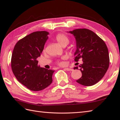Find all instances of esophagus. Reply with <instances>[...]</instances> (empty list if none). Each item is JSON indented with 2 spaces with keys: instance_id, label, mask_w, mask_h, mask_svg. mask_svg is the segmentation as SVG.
<instances>
[{
  "instance_id": "34e87169",
  "label": "esophagus",
  "mask_w": 120,
  "mask_h": 120,
  "mask_svg": "<svg viewBox=\"0 0 120 120\" xmlns=\"http://www.w3.org/2000/svg\"><path fill=\"white\" fill-rule=\"evenodd\" d=\"M65 70L67 71H73V69L70 68H65Z\"/></svg>"
}]
</instances>
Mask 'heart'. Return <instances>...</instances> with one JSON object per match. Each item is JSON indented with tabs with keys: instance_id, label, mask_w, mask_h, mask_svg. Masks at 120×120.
Instances as JSON below:
<instances>
[{
	"instance_id": "heart-1",
	"label": "heart",
	"mask_w": 120,
	"mask_h": 120,
	"mask_svg": "<svg viewBox=\"0 0 120 120\" xmlns=\"http://www.w3.org/2000/svg\"><path fill=\"white\" fill-rule=\"evenodd\" d=\"M55 39L62 46H66L68 44L69 41H70L68 37L66 35L63 34H58L56 35L55 37ZM66 56H64L62 58L63 60H66ZM58 64L60 65H63L64 63L63 61H59L58 62Z\"/></svg>"
}]
</instances>
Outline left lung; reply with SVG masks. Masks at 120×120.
Listing matches in <instances>:
<instances>
[{"label":"left lung","instance_id":"8db88e82","mask_svg":"<svg viewBox=\"0 0 120 120\" xmlns=\"http://www.w3.org/2000/svg\"><path fill=\"white\" fill-rule=\"evenodd\" d=\"M74 36L76 42L75 62L82 59L83 63L79 65L82 76L76 82L89 86L101 79L108 70L110 64L108 47L103 40L88 29H76L69 31ZM74 70L78 69L75 67Z\"/></svg>","mask_w":120,"mask_h":120}]
</instances>
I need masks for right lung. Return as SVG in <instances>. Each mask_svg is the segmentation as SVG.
<instances>
[{"label": "right lung", "mask_w": 120, "mask_h": 120, "mask_svg": "<svg viewBox=\"0 0 120 120\" xmlns=\"http://www.w3.org/2000/svg\"><path fill=\"white\" fill-rule=\"evenodd\" d=\"M48 34L46 31L31 33L18 41L12 52V72L17 79L31 91H41L52 83L55 71L41 68L37 60L43 52Z\"/></svg>", "instance_id": "right-lung-1"}]
</instances>
